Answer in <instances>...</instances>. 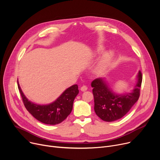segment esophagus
<instances>
[{"mask_svg": "<svg viewBox=\"0 0 160 160\" xmlns=\"http://www.w3.org/2000/svg\"><path fill=\"white\" fill-rule=\"evenodd\" d=\"M80 89H81V91H86V90L88 89V87H87L86 86H85V85H83V86H82L80 88Z\"/></svg>", "mask_w": 160, "mask_h": 160, "instance_id": "obj_1", "label": "esophagus"}]
</instances>
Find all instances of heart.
Masks as SVG:
<instances>
[{
	"label": "heart",
	"instance_id": "b5f03b06",
	"mask_svg": "<svg viewBox=\"0 0 160 160\" xmlns=\"http://www.w3.org/2000/svg\"><path fill=\"white\" fill-rule=\"evenodd\" d=\"M111 58L112 55L110 54H107L104 56L102 61L100 62L97 68V71L98 73H101L105 70L107 65L111 60Z\"/></svg>",
	"mask_w": 160,
	"mask_h": 160
}]
</instances>
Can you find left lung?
Returning a JSON list of instances; mask_svg holds the SVG:
<instances>
[{"instance_id": "left-lung-1", "label": "left lung", "mask_w": 160, "mask_h": 160, "mask_svg": "<svg viewBox=\"0 0 160 160\" xmlns=\"http://www.w3.org/2000/svg\"><path fill=\"white\" fill-rule=\"evenodd\" d=\"M138 80L132 93L123 95L113 93L102 78H97L91 83L93 88L94 110L97 115L106 122L118 120L127 114L136 104L140 96L142 76L139 71Z\"/></svg>"}]
</instances>
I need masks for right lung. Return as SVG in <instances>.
Returning <instances> with one entry per match:
<instances>
[{
    "label": "right lung",
    "mask_w": 160,
    "mask_h": 160,
    "mask_svg": "<svg viewBox=\"0 0 160 160\" xmlns=\"http://www.w3.org/2000/svg\"><path fill=\"white\" fill-rule=\"evenodd\" d=\"M18 88L22 102L29 113L39 121L52 125L62 122L71 113L74 100L79 93L78 86L73 85L67 89L55 102L41 106L28 101L22 93L19 83Z\"/></svg>",
    "instance_id": "obj_1"
}]
</instances>
